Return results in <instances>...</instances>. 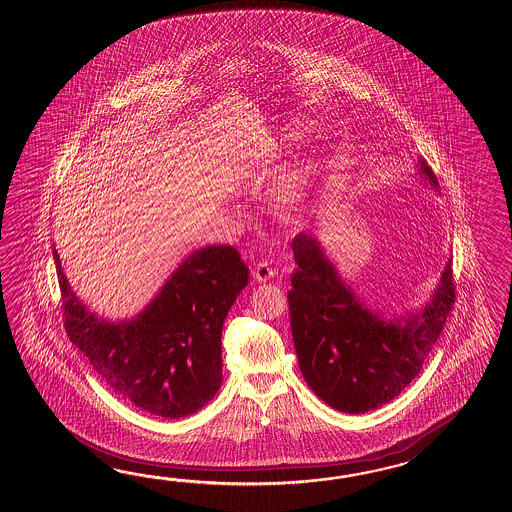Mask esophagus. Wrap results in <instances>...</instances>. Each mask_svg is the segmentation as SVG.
I'll return each mask as SVG.
<instances>
[{
  "instance_id": "34e87169",
  "label": "esophagus",
  "mask_w": 512,
  "mask_h": 512,
  "mask_svg": "<svg viewBox=\"0 0 512 512\" xmlns=\"http://www.w3.org/2000/svg\"><path fill=\"white\" fill-rule=\"evenodd\" d=\"M274 274H276V272H274V269H272L271 265H269L267 261H260V263L252 269V276H254V280L260 283L271 280Z\"/></svg>"
}]
</instances>
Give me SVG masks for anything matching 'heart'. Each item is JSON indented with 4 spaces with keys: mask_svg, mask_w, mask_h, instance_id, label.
Returning a JSON list of instances; mask_svg holds the SVG:
<instances>
[{
    "mask_svg": "<svg viewBox=\"0 0 512 512\" xmlns=\"http://www.w3.org/2000/svg\"><path fill=\"white\" fill-rule=\"evenodd\" d=\"M307 128L302 124H293L285 130L287 139H298ZM324 170V161L318 153L307 155L304 159L291 164L267 192V203L274 216L282 219H296L304 216L315 201L318 183Z\"/></svg>",
    "mask_w": 512,
    "mask_h": 512,
    "instance_id": "heart-1",
    "label": "heart"
}]
</instances>
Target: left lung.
<instances>
[{
	"instance_id": "obj_1",
	"label": "left lung",
	"mask_w": 512,
	"mask_h": 512,
	"mask_svg": "<svg viewBox=\"0 0 512 512\" xmlns=\"http://www.w3.org/2000/svg\"><path fill=\"white\" fill-rule=\"evenodd\" d=\"M419 175L437 192L423 159ZM296 269L287 294L298 366L311 390L331 408L364 414L390 403L414 381L454 304L452 260L430 298L406 315L366 304L338 272L313 232L293 240Z\"/></svg>"
}]
</instances>
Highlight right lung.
<instances>
[{
	"label": "right lung",
	"instance_id": "1",
	"mask_svg": "<svg viewBox=\"0 0 512 512\" xmlns=\"http://www.w3.org/2000/svg\"><path fill=\"white\" fill-rule=\"evenodd\" d=\"M69 340L113 392L159 417L196 414L221 384V331L249 283L230 245L197 249L137 315L109 320L71 289L53 249Z\"/></svg>",
	"mask_w": 512,
	"mask_h": 512
}]
</instances>
